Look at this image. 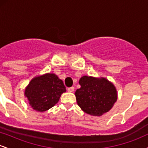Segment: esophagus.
Here are the masks:
<instances>
[{"instance_id":"1","label":"esophagus","mask_w":148,"mask_h":148,"mask_svg":"<svg viewBox=\"0 0 148 148\" xmlns=\"http://www.w3.org/2000/svg\"><path fill=\"white\" fill-rule=\"evenodd\" d=\"M74 90V87H70L67 88V91L69 92H72Z\"/></svg>"}]
</instances>
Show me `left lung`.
<instances>
[{"mask_svg":"<svg viewBox=\"0 0 148 148\" xmlns=\"http://www.w3.org/2000/svg\"><path fill=\"white\" fill-rule=\"evenodd\" d=\"M75 92L76 101L85 113L100 116L109 111L118 99L115 86L105 78L84 76Z\"/></svg>","mask_w":148,"mask_h":148,"instance_id":"left-lung-1","label":"left lung"}]
</instances>
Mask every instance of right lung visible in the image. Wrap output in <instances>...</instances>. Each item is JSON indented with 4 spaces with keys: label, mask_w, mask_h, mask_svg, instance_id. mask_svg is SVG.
Segmentation results:
<instances>
[{
    "label": "right lung",
    "mask_w": 148,
    "mask_h": 148,
    "mask_svg": "<svg viewBox=\"0 0 148 148\" xmlns=\"http://www.w3.org/2000/svg\"><path fill=\"white\" fill-rule=\"evenodd\" d=\"M65 92L63 81L55 74L47 73L33 78L25 88L24 95L34 110L44 112L55 106Z\"/></svg>",
    "instance_id": "1"
}]
</instances>
